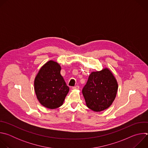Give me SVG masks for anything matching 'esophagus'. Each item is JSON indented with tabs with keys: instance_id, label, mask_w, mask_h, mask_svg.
<instances>
[{
	"instance_id": "1",
	"label": "esophagus",
	"mask_w": 148,
	"mask_h": 148,
	"mask_svg": "<svg viewBox=\"0 0 148 148\" xmlns=\"http://www.w3.org/2000/svg\"><path fill=\"white\" fill-rule=\"evenodd\" d=\"M79 88V87L78 86H74L73 87V90H78Z\"/></svg>"
}]
</instances>
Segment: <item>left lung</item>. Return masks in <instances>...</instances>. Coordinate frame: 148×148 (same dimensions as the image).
I'll return each instance as SVG.
<instances>
[{"label": "left lung", "instance_id": "8db88e82", "mask_svg": "<svg viewBox=\"0 0 148 148\" xmlns=\"http://www.w3.org/2000/svg\"><path fill=\"white\" fill-rule=\"evenodd\" d=\"M117 91V81L106 68L91 73L82 92L87 106L94 111L100 112L111 106Z\"/></svg>", "mask_w": 148, "mask_h": 148}]
</instances>
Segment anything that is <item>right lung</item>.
I'll use <instances>...</instances> for the list:
<instances>
[{"mask_svg": "<svg viewBox=\"0 0 148 148\" xmlns=\"http://www.w3.org/2000/svg\"><path fill=\"white\" fill-rule=\"evenodd\" d=\"M57 62L49 61L39 70L34 79V91L40 103L49 109L61 106L69 91L60 74Z\"/></svg>", "mask_w": 148, "mask_h": 148, "instance_id": "right-lung-1", "label": "right lung"}]
</instances>
